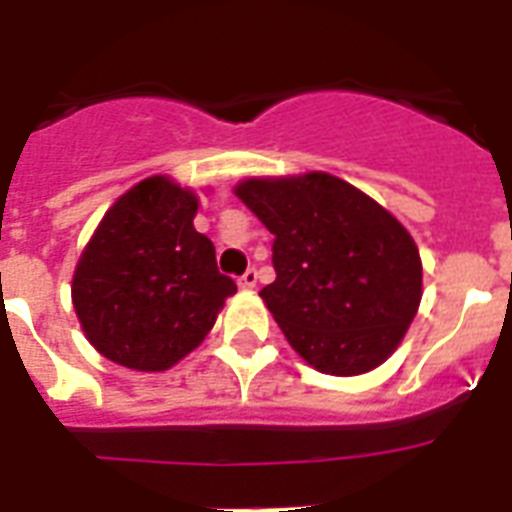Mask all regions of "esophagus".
Here are the masks:
<instances>
[{
	"label": "esophagus",
	"mask_w": 512,
	"mask_h": 512,
	"mask_svg": "<svg viewBox=\"0 0 512 512\" xmlns=\"http://www.w3.org/2000/svg\"><path fill=\"white\" fill-rule=\"evenodd\" d=\"M239 287L241 289H255L257 287V271H255V268H249V271L241 276Z\"/></svg>",
	"instance_id": "obj_1"
}]
</instances>
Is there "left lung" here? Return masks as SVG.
<instances>
[{"label":"left lung","mask_w":512,"mask_h":512,"mask_svg":"<svg viewBox=\"0 0 512 512\" xmlns=\"http://www.w3.org/2000/svg\"><path fill=\"white\" fill-rule=\"evenodd\" d=\"M233 193L273 233L276 281L260 297L316 372H372L401 345L422 300L404 225L329 172L247 177Z\"/></svg>","instance_id":"8db88e82"}]
</instances>
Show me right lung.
<instances>
[{"mask_svg":"<svg viewBox=\"0 0 512 512\" xmlns=\"http://www.w3.org/2000/svg\"><path fill=\"white\" fill-rule=\"evenodd\" d=\"M199 196L167 175L132 185L87 241L71 303L100 356L135 372H167L215 327L236 292L212 241L193 228Z\"/></svg>","mask_w":512,"mask_h":512,"instance_id":"add662e5","label":"right lung"}]
</instances>
